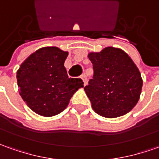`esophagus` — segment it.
Instances as JSON below:
<instances>
[{
    "label": "esophagus",
    "instance_id": "obj_1",
    "mask_svg": "<svg viewBox=\"0 0 159 159\" xmlns=\"http://www.w3.org/2000/svg\"><path fill=\"white\" fill-rule=\"evenodd\" d=\"M81 80H83V82H84V86H86V82H87V79H86V76L85 75V74H83V75H81Z\"/></svg>",
    "mask_w": 159,
    "mask_h": 159
}]
</instances>
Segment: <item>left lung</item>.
Segmentation results:
<instances>
[{"instance_id": "8db88e82", "label": "left lung", "mask_w": 159, "mask_h": 159, "mask_svg": "<svg viewBox=\"0 0 159 159\" xmlns=\"http://www.w3.org/2000/svg\"><path fill=\"white\" fill-rule=\"evenodd\" d=\"M93 76L84 87L92 107L105 118L126 114L139 99L143 80L139 68L126 52L107 47L90 52Z\"/></svg>"}]
</instances>
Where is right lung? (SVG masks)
<instances>
[{
    "label": "right lung",
    "instance_id": "add662e5",
    "mask_svg": "<svg viewBox=\"0 0 159 159\" xmlns=\"http://www.w3.org/2000/svg\"><path fill=\"white\" fill-rule=\"evenodd\" d=\"M68 52L56 47L38 49L16 73L20 95L37 114L52 117L65 110L73 93L83 87L81 79L69 78L64 66Z\"/></svg>",
    "mask_w": 159,
    "mask_h": 159
}]
</instances>
